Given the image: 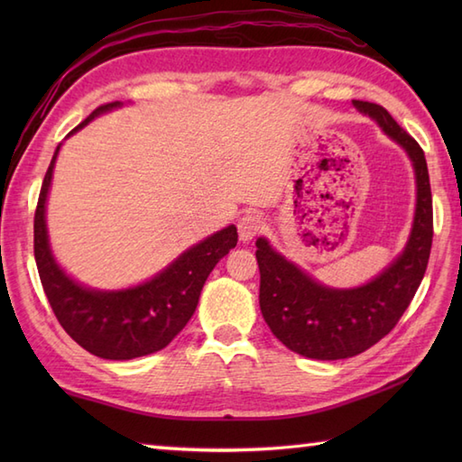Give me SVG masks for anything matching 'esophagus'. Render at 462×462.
I'll list each match as a JSON object with an SVG mask.
<instances>
[{
    "label": "esophagus",
    "instance_id": "obj_1",
    "mask_svg": "<svg viewBox=\"0 0 462 462\" xmlns=\"http://www.w3.org/2000/svg\"><path fill=\"white\" fill-rule=\"evenodd\" d=\"M263 230V218L256 212H248L244 214L242 218L238 220V232H240V240L248 242L254 236H258V234Z\"/></svg>",
    "mask_w": 462,
    "mask_h": 462
}]
</instances>
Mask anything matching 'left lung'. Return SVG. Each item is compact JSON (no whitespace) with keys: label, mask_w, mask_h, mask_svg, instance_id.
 <instances>
[{"label":"left lung","mask_w":462,"mask_h":462,"mask_svg":"<svg viewBox=\"0 0 462 462\" xmlns=\"http://www.w3.org/2000/svg\"><path fill=\"white\" fill-rule=\"evenodd\" d=\"M353 105L407 151L417 180L415 220L403 254L375 280L351 290L321 286L266 238L256 240L262 316L283 346L311 359L359 356L385 337L413 300L433 244V196L423 149L381 105Z\"/></svg>","instance_id":"left-lung-1"}]
</instances>
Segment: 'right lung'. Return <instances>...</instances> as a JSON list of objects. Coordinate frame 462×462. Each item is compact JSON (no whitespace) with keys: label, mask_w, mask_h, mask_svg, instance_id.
Returning a JSON list of instances; mask_svg holds the SVG:
<instances>
[{"label":"right lung","mask_w":462,"mask_h":462,"mask_svg":"<svg viewBox=\"0 0 462 462\" xmlns=\"http://www.w3.org/2000/svg\"><path fill=\"white\" fill-rule=\"evenodd\" d=\"M115 106H121V103L97 106L69 134ZM57 152L59 146L45 172L33 220V252L39 278L57 321L83 349L103 359H134L166 347L192 318L204 282L216 263L236 246V226L232 224L196 244L141 286L119 291L85 288L59 268L49 248L45 202Z\"/></svg>","instance_id":"right-lung-1"}]
</instances>
